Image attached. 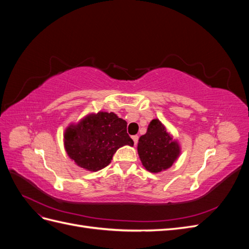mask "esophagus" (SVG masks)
<instances>
[{
	"instance_id": "obj_1",
	"label": "esophagus",
	"mask_w": 249,
	"mask_h": 249,
	"mask_svg": "<svg viewBox=\"0 0 249 249\" xmlns=\"http://www.w3.org/2000/svg\"><path fill=\"white\" fill-rule=\"evenodd\" d=\"M132 139H133V141H134V144L136 145L137 143H138V139H139V137L137 136V135H134V136H132Z\"/></svg>"
}]
</instances>
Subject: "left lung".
Wrapping results in <instances>:
<instances>
[{"instance_id": "8db88e82", "label": "left lung", "mask_w": 249, "mask_h": 249, "mask_svg": "<svg viewBox=\"0 0 249 249\" xmlns=\"http://www.w3.org/2000/svg\"><path fill=\"white\" fill-rule=\"evenodd\" d=\"M138 155L143 166L153 173L172 166L180 154V147L159 119L149 123L147 131L139 138Z\"/></svg>"}]
</instances>
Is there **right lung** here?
<instances>
[{"instance_id": "obj_1", "label": "right lung", "mask_w": 249, "mask_h": 249, "mask_svg": "<svg viewBox=\"0 0 249 249\" xmlns=\"http://www.w3.org/2000/svg\"><path fill=\"white\" fill-rule=\"evenodd\" d=\"M134 145L126 133V122L113 112L91 113L78 124H71L64 133L67 155L78 166L97 171L108 166L116 150Z\"/></svg>"}]
</instances>
